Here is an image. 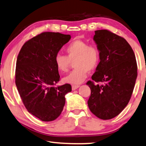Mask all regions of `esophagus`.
I'll return each instance as SVG.
<instances>
[{
    "instance_id": "obj_1",
    "label": "esophagus",
    "mask_w": 146,
    "mask_h": 146,
    "mask_svg": "<svg viewBox=\"0 0 146 146\" xmlns=\"http://www.w3.org/2000/svg\"><path fill=\"white\" fill-rule=\"evenodd\" d=\"M72 90H75L77 88H79V85H72Z\"/></svg>"
}]
</instances>
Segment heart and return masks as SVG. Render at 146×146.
<instances>
[{
	"instance_id": "1",
	"label": "heart",
	"mask_w": 146,
	"mask_h": 146,
	"mask_svg": "<svg viewBox=\"0 0 146 146\" xmlns=\"http://www.w3.org/2000/svg\"><path fill=\"white\" fill-rule=\"evenodd\" d=\"M67 56L58 53L55 57V64L61 73L68 71L71 61L75 69L63 78V81L71 85H79L86 79L88 71L94 70L100 63V51L96 46L87 42L76 40L65 48Z\"/></svg>"
}]
</instances>
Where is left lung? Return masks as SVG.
<instances>
[{
	"label": "left lung",
	"mask_w": 146,
	"mask_h": 146,
	"mask_svg": "<svg viewBox=\"0 0 146 146\" xmlns=\"http://www.w3.org/2000/svg\"><path fill=\"white\" fill-rule=\"evenodd\" d=\"M93 40L100 51V61L92 80L87 102L89 110L102 119L119 115L129 103L137 76L135 56L125 38L108 30L95 31Z\"/></svg>",
	"instance_id": "8db88e82"
}]
</instances>
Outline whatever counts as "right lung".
Segmentation results:
<instances>
[{
  "label": "right lung",
  "mask_w": 146,
  "mask_h": 146,
  "mask_svg": "<svg viewBox=\"0 0 146 146\" xmlns=\"http://www.w3.org/2000/svg\"><path fill=\"white\" fill-rule=\"evenodd\" d=\"M71 39L70 35L42 33L29 40L17 59L15 83L25 108L43 121H53L61 115L65 95L71 86L55 87L59 81L55 57Z\"/></svg>",
  "instance_id": "1"
}]
</instances>
